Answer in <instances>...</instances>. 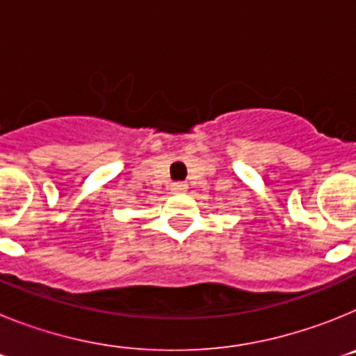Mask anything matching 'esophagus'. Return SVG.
I'll use <instances>...</instances> for the list:
<instances>
[{
	"label": "esophagus",
	"mask_w": 356,
	"mask_h": 356,
	"mask_svg": "<svg viewBox=\"0 0 356 356\" xmlns=\"http://www.w3.org/2000/svg\"><path fill=\"white\" fill-rule=\"evenodd\" d=\"M171 191L175 194L187 193V184H184V181H175V184L171 185Z\"/></svg>",
	"instance_id": "1"
}]
</instances>
